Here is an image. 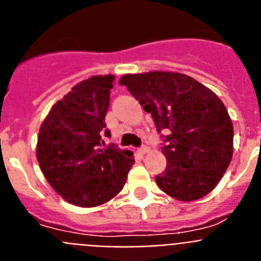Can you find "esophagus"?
Here are the masks:
<instances>
[{
    "instance_id": "1",
    "label": "esophagus",
    "mask_w": 261,
    "mask_h": 261,
    "mask_svg": "<svg viewBox=\"0 0 261 261\" xmlns=\"http://www.w3.org/2000/svg\"><path fill=\"white\" fill-rule=\"evenodd\" d=\"M138 153L141 154V155H145L146 153H149V147H147V146L140 147V149H138Z\"/></svg>"
}]
</instances>
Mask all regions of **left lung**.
Returning a JSON list of instances; mask_svg holds the SVG:
<instances>
[{
	"label": "left lung",
	"instance_id": "left-lung-1",
	"mask_svg": "<svg viewBox=\"0 0 261 261\" xmlns=\"http://www.w3.org/2000/svg\"><path fill=\"white\" fill-rule=\"evenodd\" d=\"M126 86L144 110L151 114L156 130L166 129V171L155 183L179 201H195L216 188L232 158L234 128L218 96L190 75L154 70L124 74Z\"/></svg>",
	"mask_w": 261,
	"mask_h": 261
}]
</instances>
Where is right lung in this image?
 Listing matches in <instances>:
<instances>
[{
  "instance_id": "1",
  "label": "right lung",
  "mask_w": 261,
  "mask_h": 261,
  "mask_svg": "<svg viewBox=\"0 0 261 261\" xmlns=\"http://www.w3.org/2000/svg\"><path fill=\"white\" fill-rule=\"evenodd\" d=\"M115 75L78 82L52 106L36 144L40 170L62 199L75 206L106 204L123 190L135 165L132 151L105 146L102 133Z\"/></svg>"
}]
</instances>
